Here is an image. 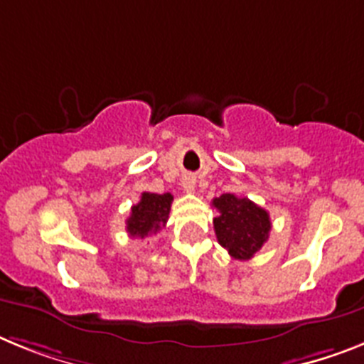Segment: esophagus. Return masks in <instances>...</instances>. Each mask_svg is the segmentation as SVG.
<instances>
[{
  "label": "esophagus",
  "mask_w": 364,
  "mask_h": 364,
  "mask_svg": "<svg viewBox=\"0 0 364 364\" xmlns=\"http://www.w3.org/2000/svg\"><path fill=\"white\" fill-rule=\"evenodd\" d=\"M181 186L185 192H194V186H196L194 176H185V178L181 179Z\"/></svg>",
  "instance_id": "obj_1"
}]
</instances>
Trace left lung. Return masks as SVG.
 <instances>
[{
	"label": "left lung",
	"instance_id": "left-lung-1",
	"mask_svg": "<svg viewBox=\"0 0 364 364\" xmlns=\"http://www.w3.org/2000/svg\"><path fill=\"white\" fill-rule=\"evenodd\" d=\"M213 205L220 213L214 218V230L221 247L236 260H251L269 238V213L235 194H221Z\"/></svg>",
	"mask_w": 364,
	"mask_h": 364
}]
</instances>
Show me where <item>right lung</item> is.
Segmentation results:
<instances>
[{
  "instance_id": "1",
  "label": "right lung",
  "mask_w": 364,
  "mask_h": 364,
  "mask_svg": "<svg viewBox=\"0 0 364 364\" xmlns=\"http://www.w3.org/2000/svg\"><path fill=\"white\" fill-rule=\"evenodd\" d=\"M172 194H151L143 192L141 201L132 207V214L126 220V230L132 238H146L156 235L161 227L166 225L172 205Z\"/></svg>"
}]
</instances>
